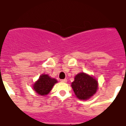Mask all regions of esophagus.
Listing matches in <instances>:
<instances>
[{"mask_svg":"<svg viewBox=\"0 0 126 126\" xmlns=\"http://www.w3.org/2000/svg\"><path fill=\"white\" fill-rule=\"evenodd\" d=\"M60 82H67V80L65 79H62V80H60Z\"/></svg>","mask_w":126,"mask_h":126,"instance_id":"34e87169","label":"esophagus"}]
</instances>
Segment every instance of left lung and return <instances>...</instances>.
<instances>
[{"label":"left lung","instance_id":"8db88e82","mask_svg":"<svg viewBox=\"0 0 126 126\" xmlns=\"http://www.w3.org/2000/svg\"><path fill=\"white\" fill-rule=\"evenodd\" d=\"M71 86L74 94L79 99L87 100L96 93L98 82L94 77L81 72L75 76Z\"/></svg>","mask_w":126,"mask_h":126}]
</instances>
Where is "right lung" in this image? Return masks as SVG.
Masks as SVG:
<instances>
[{
	"label": "right lung",
	"mask_w": 126,
	"mask_h": 126,
	"mask_svg": "<svg viewBox=\"0 0 126 126\" xmlns=\"http://www.w3.org/2000/svg\"><path fill=\"white\" fill-rule=\"evenodd\" d=\"M58 82L56 79H52L47 74H42L39 79L33 84V89L41 96H45L50 92L54 84Z\"/></svg>",
	"instance_id": "obj_1"
}]
</instances>
